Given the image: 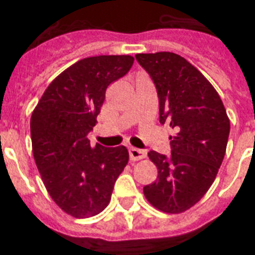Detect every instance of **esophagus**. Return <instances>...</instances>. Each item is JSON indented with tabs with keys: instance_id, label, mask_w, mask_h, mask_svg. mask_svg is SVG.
<instances>
[{
	"instance_id": "esophagus-1",
	"label": "esophagus",
	"mask_w": 255,
	"mask_h": 255,
	"mask_svg": "<svg viewBox=\"0 0 255 255\" xmlns=\"http://www.w3.org/2000/svg\"><path fill=\"white\" fill-rule=\"evenodd\" d=\"M128 152H129V159H131V161L143 160V159H145V156H147V153H145V152L141 151V149H137V148H133V147L129 148V149H128Z\"/></svg>"
}]
</instances>
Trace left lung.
Returning a JSON list of instances; mask_svg holds the SVG:
<instances>
[{"label": "left lung", "instance_id": "obj_1", "mask_svg": "<svg viewBox=\"0 0 255 255\" xmlns=\"http://www.w3.org/2000/svg\"><path fill=\"white\" fill-rule=\"evenodd\" d=\"M155 82L160 123H169V157L151 151L159 178L144 186L153 208L178 214L196 205L217 176L226 152L230 120L221 98L208 79L185 58L169 51L136 54Z\"/></svg>", "mask_w": 255, "mask_h": 255}]
</instances>
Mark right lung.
I'll return each mask as SVG.
<instances>
[{
	"instance_id": "obj_1",
	"label": "right lung",
	"mask_w": 255,
	"mask_h": 255,
	"mask_svg": "<svg viewBox=\"0 0 255 255\" xmlns=\"http://www.w3.org/2000/svg\"><path fill=\"white\" fill-rule=\"evenodd\" d=\"M132 63L131 55L83 58L47 86L31 114V145L42 181L53 201L71 217L99 214L128 163L124 145L92 147L87 135L107 87L124 77Z\"/></svg>"
}]
</instances>
